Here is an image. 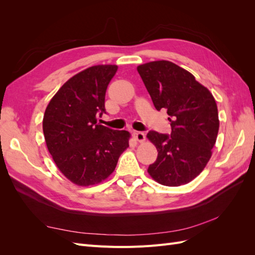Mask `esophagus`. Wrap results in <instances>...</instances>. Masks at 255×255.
Returning a JSON list of instances; mask_svg holds the SVG:
<instances>
[{"label":"esophagus","mask_w":255,"mask_h":255,"mask_svg":"<svg viewBox=\"0 0 255 255\" xmlns=\"http://www.w3.org/2000/svg\"><path fill=\"white\" fill-rule=\"evenodd\" d=\"M134 138L138 142H143L145 140V136L142 132H134Z\"/></svg>","instance_id":"1"}]
</instances>
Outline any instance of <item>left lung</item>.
I'll list each match as a JSON object with an SVG mask.
<instances>
[{"mask_svg": "<svg viewBox=\"0 0 255 255\" xmlns=\"http://www.w3.org/2000/svg\"><path fill=\"white\" fill-rule=\"evenodd\" d=\"M157 111L169 115L170 136L150 130L146 138L158 152L148 172L165 186H181L202 172L219 129L218 109L211 91L185 69L168 60L137 67Z\"/></svg>", "mask_w": 255, "mask_h": 255, "instance_id": "1", "label": "left lung"}]
</instances>
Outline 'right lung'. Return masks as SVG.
<instances>
[{"mask_svg":"<svg viewBox=\"0 0 255 255\" xmlns=\"http://www.w3.org/2000/svg\"><path fill=\"white\" fill-rule=\"evenodd\" d=\"M116 65L89 67L69 79L45 109L42 128L54 163L69 181L90 186L106 180L130 134L97 122L105 113V92Z\"/></svg>","mask_w":255,"mask_h":255,"instance_id":"obj_1","label":"right lung"}]
</instances>
